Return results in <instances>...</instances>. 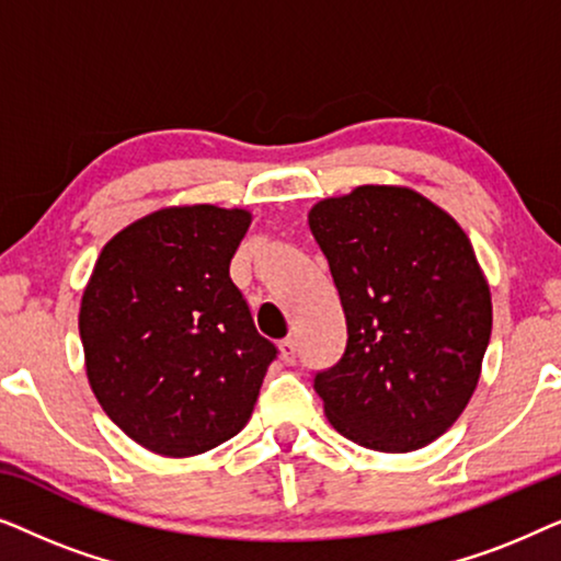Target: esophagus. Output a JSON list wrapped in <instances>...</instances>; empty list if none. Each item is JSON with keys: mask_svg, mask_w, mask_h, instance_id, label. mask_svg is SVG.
Segmentation results:
<instances>
[{"mask_svg": "<svg viewBox=\"0 0 561 561\" xmlns=\"http://www.w3.org/2000/svg\"><path fill=\"white\" fill-rule=\"evenodd\" d=\"M278 350H280V359L286 365H294L296 363V342L294 340H283L280 344H278Z\"/></svg>", "mask_w": 561, "mask_h": 561, "instance_id": "1", "label": "esophagus"}]
</instances>
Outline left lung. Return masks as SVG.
<instances>
[{
	"label": "left lung",
	"instance_id": "left-lung-1",
	"mask_svg": "<svg viewBox=\"0 0 561 561\" xmlns=\"http://www.w3.org/2000/svg\"><path fill=\"white\" fill-rule=\"evenodd\" d=\"M347 319V347L313 388L336 432L375 451L426 447L478 388L493 304L470 237L405 186H357L311 206Z\"/></svg>",
	"mask_w": 561,
	"mask_h": 561
}]
</instances>
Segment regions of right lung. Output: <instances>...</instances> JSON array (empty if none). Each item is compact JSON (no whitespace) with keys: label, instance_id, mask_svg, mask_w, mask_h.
<instances>
[{"label":"right lung","instance_id":"right-lung-1","mask_svg":"<svg viewBox=\"0 0 561 561\" xmlns=\"http://www.w3.org/2000/svg\"><path fill=\"white\" fill-rule=\"evenodd\" d=\"M252 214L168 206L104 244L83 288L89 386L140 447L194 457L240 434L278 350L229 278Z\"/></svg>","mask_w":561,"mask_h":561}]
</instances>
